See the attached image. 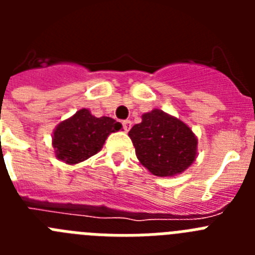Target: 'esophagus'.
Returning a JSON list of instances; mask_svg holds the SVG:
<instances>
[{
	"label": "esophagus",
	"instance_id": "1",
	"mask_svg": "<svg viewBox=\"0 0 255 255\" xmlns=\"http://www.w3.org/2000/svg\"><path fill=\"white\" fill-rule=\"evenodd\" d=\"M123 125H124V130H125L126 132H128L130 129H131V121L125 120V121H124V123H123Z\"/></svg>",
	"mask_w": 255,
	"mask_h": 255
}]
</instances>
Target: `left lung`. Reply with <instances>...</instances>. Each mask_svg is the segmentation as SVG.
<instances>
[{
  "instance_id": "left-lung-1",
  "label": "left lung",
  "mask_w": 255,
  "mask_h": 255,
  "mask_svg": "<svg viewBox=\"0 0 255 255\" xmlns=\"http://www.w3.org/2000/svg\"><path fill=\"white\" fill-rule=\"evenodd\" d=\"M139 162L159 177L177 176L194 163L198 139L177 117L154 108L141 115V123L129 131Z\"/></svg>"
}]
</instances>
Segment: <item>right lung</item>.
<instances>
[{
  "label": "right lung",
  "mask_w": 255,
  "mask_h": 255,
  "mask_svg": "<svg viewBox=\"0 0 255 255\" xmlns=\"http://www.w3.org/2000/svg\"><path fill=\"white\" fill-rule=\"evenodd\" d=\"M121 129L123 125L111 117H96L88 108H82L53 130L56 158L66 164L80 163L102 149L108 135Z\"/></svg>",
  "instance_id": "obj_1"
}]
</instances>
